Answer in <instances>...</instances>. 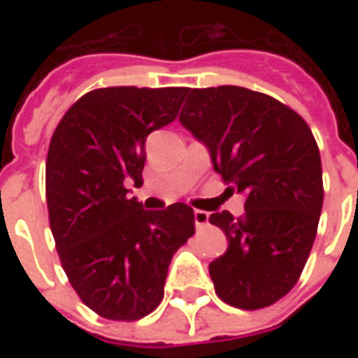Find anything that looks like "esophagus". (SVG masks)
<instances>
[{
	"instance_id": "obj_1",
	"label": "esophagus",
	"mask_w": 358,
	"mask_h": 358,
	"mask_svg": "<svg viewBox=\"0 0 358 358\" xmlns=\"http://www.w3.org/2000/svg\"><path fill=\"white\" fill-rule=\"evenodd\" d=\"M194 218H195V226H197V228H205V226L209 224V215H207L205 210H195Z\"/></svg>"
}]
</instances>
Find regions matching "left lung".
Returning a JSON list of instances; mask_svg holds the SVG:
<instances>
[{
	"label": "left lung",
	"instance_id": "obj_1",
	"mask_svg": "<svg viewBox=\"0 0 358 358\" xmlns=\"http://www.w3.org/2000/svg\"><path fill=\"white\" fill-rule=\"evenodd\" d=\"M180 122L209 148L213 169L245 195V213H213L228 249L209 264L220 299L243 310L292 292L316 238L324 201L320 151L308 124L261 92L189 88ZM232 189V187H228Z\"/></svg>",
	"mask_w": 358,
	"mask_h": 358
}]
</instances>
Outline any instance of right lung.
I'll use <instances>...</instances> for the list:
<instances>
[{"instance_id": "1", "label": "right lung", "mask_w": 358, "mask_h": 358, "mask_svg": "<svg viewBox=\"0 0 358 358\" xmlns=\"http://www.w3.org/2000/svg\"><path fill=\"white\" fill-rule=\"evenodd\" d=\"M187 88L92 90L51 136L45 199L51 234L82 303L109 320L132 322L164 295L172 255L195 234L194 209L145 210L128 197L140 186L145 140L176 118Z\"/></svg>"}]
</instances>
